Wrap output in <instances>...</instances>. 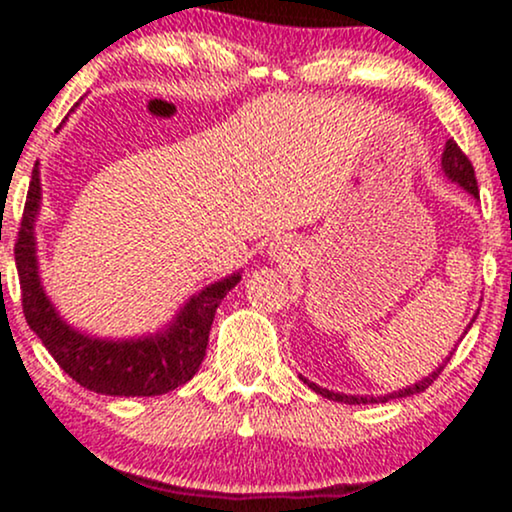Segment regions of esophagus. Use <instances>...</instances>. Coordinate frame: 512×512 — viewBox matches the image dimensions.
<instances>
[{
  "label": "esophagus",
  "instance_id": "34e87169",
  "mask_svg": "<svg viewBox=\"0 0 512 512\" xmlns=\"http://www.w3.org/2000/svg\"><path fill=\"white\" fill-rule=\"evenodd\" d=\"M269 255H272L274 260H279V262L289 260V257H291V245H289V240H284V238L276 240V243H272V248H269Z\"/></svg>",
  "mask_w": 512,
  "mask_h": 512
}]
</instances>
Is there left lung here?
I'll return each instance as SVG.
<instances>
[{"label":"left lung","mask_w":512,"mask_h":512,"mask_svg":"<svg viewBox=\"0 0 512 512\" xmlns=\"http://www.w3.org/2000/svg\"><path fill=\"white\" fill-rule=\"evenodd\" d=\"M443 170H445V175H448V178H450L452 182H457V185L464 187V190H467L469 195L479 199V187H477V178H474V166H472V161H469V158L464 156V151H462L460 146H457L455 142H452V139H448V142H445V151H443ZM469 327H472V322H469ZM450 356H452V354H450ZM450 356L445 358L443 366H445V363L450 361ZM443 366H438L436 370H433L431 375H426V378H424V380H419V383H416V385L404 387V390L392 392V395H385V397H356V395H339V392H330V390H325V387H320V385L310 383V380H305V378H301V380H303V383H308L310 390H315L317 395H322V397H327V399H334V402H344V404H368V402H387V399H397V397H411V395H416V392H424L426 387L431 385L433 380L438 378L440 370H443Z\"/></svg>","instance_id":"8db88e82"}]
</instances>
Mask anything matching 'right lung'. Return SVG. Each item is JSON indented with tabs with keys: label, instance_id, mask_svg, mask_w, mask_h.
Segmentation results:
<instances>
[{
	"label": "right lung",
	"instance_id": "obj_1",
	"mask_svg": "<svg viewBox=\"0 0 512 512\" xmlns=\"http://www.w3.org/2000/svg\"><path fill=\"white\" fill-rule=\"evenodd\" d=\"M40 209V170L35 163L16 240V269L28 327L38 334L69 378L86 390L110 397L166 395L192 380L207 354L209 330L226 293L240 272L195 293L166 330L139 339H98L74 330L57 315L40 284L35 257V216Z\"/></svg>",
	"mask_w": 512,
	"mask_h": 512
}]
</instances>
